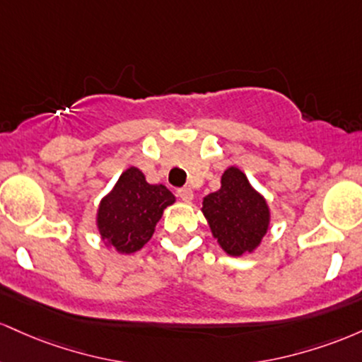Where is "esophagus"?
<instances>
[{
  "label": "esophagus",
  "mask_w": 362,
  "mask_h": 362,
  "mask_svg": "<svg viewBox=\"0 0 362 362\" xmlns=\"http://www.w3.org/2000/svg\"><path fill=\"white\" fill-rule=\"evenodd\" d=\"M177 197H180L182 202H192L193 200V189L188 188V186H185V188H180V189H177Z\"/></svg>",
  "instance_id": "obj_1"
}]
</instances>
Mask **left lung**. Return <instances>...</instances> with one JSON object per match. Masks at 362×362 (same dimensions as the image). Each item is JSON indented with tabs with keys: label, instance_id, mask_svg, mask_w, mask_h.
<instances>
[{
	"label": "left lung",
	"instance_id": "1",
	"mask_svg": "<svg viewBox=\"0 0 362 362\" xmlns=\"http://www.w3.org/2000/svg\"><path fill=\"white\" fill-rule=\"evenodd\" d=\"M203 214L226 253L241 257L259 245L269 229V206L238 168L222 176L218 192L203 198Z\"/></svg>",
	"mask_w": 362,
	"mask_h": 362
}]
</instances>
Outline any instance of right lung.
<instances>
[{
  "label": "right lung",
  "mask_w": 362,
  "mask_h": 362,
  "mask_svg": "<svg viewBox=\"0 0 362 362\" xmlns=\"http://www.w3.org/2000/svg\"><path fill=\"white\" fill-rule=\"evenodd\" d=\"M170 203H174V194L164 185H148L141 170L129 168L100 202L99 233L119 253H135L152 238L162 212Z\"/></svg>",
  "instance_id": "right-lung-1"
}]
</instances>
